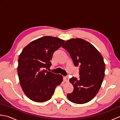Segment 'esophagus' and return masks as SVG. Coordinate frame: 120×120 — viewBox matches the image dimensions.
I'll list each match as a JSON object with an SVG mask.
<instances>
[{
    "label": "esophagus",
    "mask_w": 120,
    "mask_h": 120,
    "mask_svg": "<svg viewBox=\"0 0 120 120\" xmlns=\"http://www.w3.org/2000/svg\"><path fill=\"white\" fill-rule=\"evenodd\" d=\"M63 79H64V81H65V82H68V76H64V77H63Z\"/></svg>",
    "instance_id": "34e87169"
}]
</instances>
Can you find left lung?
<instances>
[{
	"instance_id": "1",
	"label": "left lung",
	"mask_w": 120,
	"mask_h": 120,
	"mask_svg": "<svg viewBox=\"0 0 120 120\" xmlns=\"http://www.w3.org/2000/svg\"><path fill=\"white\" fill-rule=\"evenodd\" d=\"M62 47L69 53L74 64L79 70V79L74 77L70 79L74 90L67 94L68 98L75 104L88 103L98 93L105 76L102 56L91 43L79 38L67 41Z\"/></svg>"
}]
</instances>
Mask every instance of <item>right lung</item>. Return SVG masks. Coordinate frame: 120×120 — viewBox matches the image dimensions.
Masks as SVG:
<instances>
[{"mask_svg":"<svg viewBox=\"0 0 120 120\" xmlns=\"http://www.w3.org/2000/svg\"><path fill=\"white\" fill-rule=\"evenodd\" d=\"M65 41L45 36L27 45L19 58L17 73L19 83L26 95L35 102L43 103L52 98L63 77L48 71L53 53Z\"/></svg>","mask_w":120,"mask_h":120,"instance_id":"right-lung-1","label":"right lung"}]
</instances>
